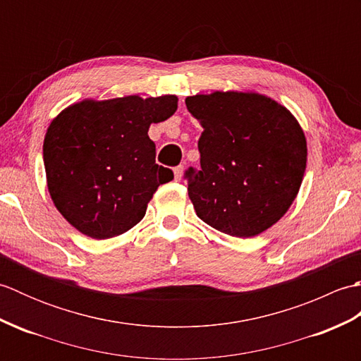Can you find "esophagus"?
<instances>
[{
  "label": "esophagus",
  "mask_w": 361,
  "mask_h": 361,
  "mask_svg": "<svg viewBox=\"0 0 361 361\" xmlns=\"http://www.w3.org/2000/svg\"><path fill=\"white\" fill-rule=\"evenodd\" d=\"M173 175H175V180L180 181L181 176H183V166L175 167V169H173Z\"/></svg>",
  "instance_id": "esophagus-1"
}]
</instances>
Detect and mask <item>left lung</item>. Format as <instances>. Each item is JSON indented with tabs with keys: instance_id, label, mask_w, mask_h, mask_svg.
Instances as JSON below:
<instances>
[{
	"instance_id": "obj_1",
	"label": "left lung",
	"mask_w": 361,
	"mask_h": 361,
	"mask_svg": "<svg viewBox=\"0 0 361 361\" xmlns=\"http://www.w3.org/2000/svg\"><path fill=\"white\" fill-rule=\"evenodd\" d=\"M200 122V171L186 172L197 216L217 231L255 237L273 226L296 198L307 141L286 106L252 91L186 97Z\"/></svg>"
}]
</instances>
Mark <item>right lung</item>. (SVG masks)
<instances>
[{"instance_id": "right-lung-1", "label": "right lung", "mask_w": 361, "mask_h": 361, "mask_svg": "<svg viewBox=\"0 0 361 361\" xmlns=\"http://www.w3.org/2000/svg\"><path fill=\"white\" fill-rule=\"evenodd\" d=\"M176 106L173 94L85 99L52 119L43 142L46 181L68 224L97 240L140 224L158 186L173 178L155 163L149 127Z\"/></svg>"}]
</instances>
